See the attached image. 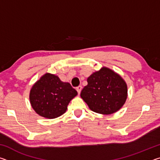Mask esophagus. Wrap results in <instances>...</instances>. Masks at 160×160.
<instances>
[{
	"mask_svg": "<svg viewBox=\"0 0 160 160\" xmlns=\"http://www.w3.org/2000/svg\"><path fill=\"white\" fill-rule=\"evenodd\" d=\"M76 90H77V92H78V94H80L81 90H82V86H78V88H76Z\"/></svg>",
	"mask_w": 160,
	"mask_h": 160,
	"instance_id": "obj_1",
	"label": "esophagus"
}]
</instances>
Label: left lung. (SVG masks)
Wrapping results in <instances>:
<instances>
[{
  "label": "left lung",
  "instance_id": "obj_1",
  "mask_svg": "<svg viewBox=\"0 0 160 160\" xmlns=\"http://www.w3.org/2000/svg\"><path fill=\"white\" fill-rule=\"evenodd\" d=\"M80 96L90 109L102 114H111L122 107L127 98V85L118 74L107 68L88 78V85Z\"/></svg>",
  "mask_w": 160,
  "mask_h": 160
}]
</instances>
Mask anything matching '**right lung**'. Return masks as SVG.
I'll return each mask as SVG.
<instances>
[{
	"instance_id": "right-lung-1",
	"label": "right lung",
	"mask_w": 160,
	"mask_h": 160,
	"mask_svg": "<svg viewBox=\"0 0 160 160\" xmlns=\"http://www.w3.org/2000/svg\"><path fill=\"white\" fill-rule=\"evenodd\" d=\"M77 94L70 83L62 82L56 75L46 73L32 87L29 99L38 114L55 118L66 112L70 100Z\"/></svg>"
}]
</instances>
